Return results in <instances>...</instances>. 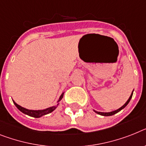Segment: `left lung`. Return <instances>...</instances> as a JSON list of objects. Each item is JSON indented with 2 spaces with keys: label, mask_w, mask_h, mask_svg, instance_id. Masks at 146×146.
Masks as SVG:
<instances>
[{
  "label": "left lung",
  "mask_w": 146,
  "mask_h": 146,
  "mask_svg": "<svg viewBox=\"0 0 146 146\" xmlns=\"http://www.w3.org/2000/svg\"><path fill=\"white\" fill-rule=\"evenodd\" d=\"M133 91H132L131 94V96H130V97L128 98V100H127V102H126L124 104V105H122V107L119 108H118L117 110H115V111H111V112H100V111H95V110H94V111L95 113H96L97 114H100V115H102V116H105V117H108V116H112V115L115 114V113H117L119 112V111H121V110H122L123 108H125L127 106V105H128V103H129L130 100H131V99L132 96H133Z\"/></svg>",
  "instance_id": "1"
}]
</instances>
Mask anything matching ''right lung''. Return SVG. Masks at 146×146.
<instances>
[{"label": "right lung", "instance_id": "obj_1", "mask_svg": "<svg viewBox=\"0 0 146 146\" xmlns=\"http://www.w3.org/2000/svg\"><path fill=\"white\" fill-rule=\"evenodd\" d=\"M64 94V92L63 91L62 92V94H61V96H60L58 102H57V105H54V106H52V107L47 108L43 109V110H29V109H27L25 108H23L22 106H21V105H18L14 100H13V102H14L15 105L17 107V108H18L20 111H21L22 113H24V114H27L28 115V116H30V117H35V118H40V117H43V116H44V115L48 114L52 112L56 108L58 107V105H59L60 103V101H61V100H62V98H63Z\"/></svg>", "mask_w": 146, "mask_h": 146}]
</instances>
